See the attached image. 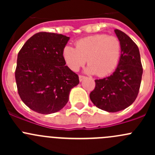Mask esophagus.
I'll list each match as a JSON object with an SVG mask.
<instances>
[{
  "instance_id": "esophagus-1",
  "label": "esophagus",
  "mask_w": 155,
  "mask_h": 155,
  "mask_svg": "<svg viewBox=\"0 0 155 155\" xmlns=\"http://www.w3.org/2000/svg\"><path fill=\"white\" fill-rule=\"evenodd\" d=\"M79 81H80V82H82V81H83L86 77L84 76H82V75H80V76H79Z\"/></svg>"
}]
</instances>
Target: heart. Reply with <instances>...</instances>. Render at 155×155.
<instances>
[{"mask_svg": "<svg viewBox=\"0 0 155 155\" xmlns=\"http://www.w3.org/2000/svg\"><path fill=\"white\" fill-rule=\"evenodd\" d=\"M121 54L120 40L113 36L95 34L76 43V48L66 46L63 58L67 66L73 71H78L86 62L85 71L90 74L105 76L115 70Z\"/></svg>", "mask_w": 155, "mask_h": 155, "instance_id": "1", "label": "heart"}]
</instances>
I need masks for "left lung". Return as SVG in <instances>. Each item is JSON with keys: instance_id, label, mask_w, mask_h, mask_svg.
I'll return each instance as SVG.
<instances>
[{"instance_id": "left-lung-1", "label": "left lung", "mask_w": 155, "mask_h": 155, "mask_svg": "<svg viewBox=\"0 0 155 155\" xmlns=\"http://www.w3.org/2000/svg\"><path fill=\"white\" fill-rule=\"evenodd\" d=\"M121 45L120 61L115 72L108 77L95 80L90 99L99 109L109 112L123 110L135 101L143 75L140 50L124 32L115 30Z\"/></svg>"}]
</instances>
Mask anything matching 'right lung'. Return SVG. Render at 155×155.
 Instances as JSON below:
<instances>
[{
  "instance_id": "1",
  "label": "right lung",
  "mask_w": 155,
  "mask_h": 155,
  "mask_svg": "<svg viewBox=\"0 0 155 155\" xmlns=\"http://www.w3.org/2000/svg\"><path fill=\"white\" fill-rule=\"evenodd\" d=\"M70 37L40 32L27 40L18 54L15 82L21 101L38 113L58 112L79 83V76L65 66L63 49Z\"/></svg>"
}]
</instances>
